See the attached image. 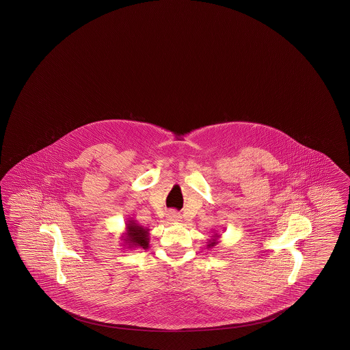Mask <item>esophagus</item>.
I'll return each mask as SVG.
<instances>
[{
  "label": "esophagus",
  "instance_id": "obj_1",
  "mask_svg": "<svg viewBox=\"0 0 350 350\" xmlns=\"http://www.w3.org/2000/svg\"><path fill=\"white\" fill-rule=\"evenodd\" d=\"M180 213L176 212V211H170L168 214H167V219L170 221V222H180Z\"/></svg>",
  "mask_w": 350,
  "mask_h": 350
}]
</instances>
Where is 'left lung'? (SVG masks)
<instances>
[{"instance_id": "1", "label": "left lung", "mask_w": 350, "mask_h": 350, "mask_svg": "<svg viewBox=\"0 0 350 350\" xmlns=\"http://www.w3.org/2000/svg\"><path fill=\"white\" fill-rule=\"evenodd\" d=\"M218 237H219V234H214L213 236L212 240H209V244L206 245V247L209 249V247H213V246H215V245L218 244Z\"/></svg>"}]
</instances>
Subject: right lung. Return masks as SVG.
<instances>
[{"instance_id": "right-lung-1", "label": "right lung", "mask_w": 350, "mask_h": 350, "mask_svg": "<svg viewBox=\"0 0 350 350\" xmlns=\"http://www.w3.org/2000/svg\"><path fill=\"white\" fill-rule=\"evenodd\" d=\"M126 233L122 236V240L128 247H139V249H148V228H144L142 226H138L136 221H127L126 223ZM124 245V246H126Z\"/></svg>"}]
</instances>
